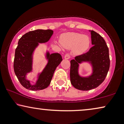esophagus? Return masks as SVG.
Returning <instances> with one entry per match:
<instances>
[{
  "mask_svg": "<svg viewBox=\"0 0 124 124\" xmlns=\"http://www.w3.org/2000/svg\"><path fill=\"white\" fill-rule=\"evenodd\" d=\"M70 55L69 53H67V54H66L65 56H64V58L66 59V60L70 59Z\"/></svg>",
  "mask_w": 124,
  "mask_h": 124,
  "instance_id": "1",
  "label": "esophagus"
}]
</instances>
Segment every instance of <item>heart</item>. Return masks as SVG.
<instances>
[{"label": "heart", "instance_id": "1", "mask_svg": "<svg viewBox=\"0 0 124 124\" xmlns=\"http://www.w3.org/2000/svg\"><path fill=\"white\" fill-rule=\"evenodd\" d=\"M61 43L66 48H72L75 53L82 54L90 47V38L80 33L70 32L63 34L61 38Z\"/></svg>", "mask_w": 124, "mask_h": 124}]
</instances>
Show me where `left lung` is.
Returning a JSON list of instances; mask_svg holds the SVG:
<instances>
[{"label":"left lung","instance_id":"obj_1","mask_svg":"<svg viewBox=\"0 0 124 124\" xmlns=\"http://www.w3.org/2000/svg\"><path fill=\"white\" fill-rule=\"evenodd\" d=\"M92 47L87 52L75 57L71 61L70 81L74 87L82 91L96 88L105 80L110 68L108 48L106 42L99 34L91 31ZM90 62L92 64L93 73L87 78L78 74L79 63Z\"/></svg>","mask_w":124,"mask_h":124}]
</instances>
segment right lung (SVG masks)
I'll use <instances>...</instances> for the list:
<instances>
[{
  "mask_svg": "<svg viewBox=\"0 0 124 124\" xmlns=\"http://www.w3.org/2000/svg\"><path fill=\"white\" fill-rule=\"evenodd\" d=\"M53 31L51 29L30 31L19 39L15 51L14 71L16 77L24 87L32 91H38L47 88L50 84L56 68L62 61L61 55L54 53H46L48 63L43 71L39 74L36 84L32 85L26 79L28 73L32 71V55L39 43H46L52 36Z\"/></svg>",
  "mask_w": 124,
  "mask_h": 124,
  "instance_id": "obj_1",
  "label": "right lung"
}]
</instances>
